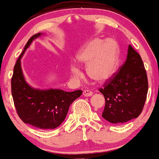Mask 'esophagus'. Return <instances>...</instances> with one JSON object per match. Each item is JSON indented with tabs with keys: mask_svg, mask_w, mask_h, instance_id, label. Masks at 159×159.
Segmentation results:
<instances>
[{
	"mask_svg": "<svg viewBox=\"0 0 159 159\" xmlns=\"http://www.w3.org/2000/svg\"><path fill=\"white\" fill-rule=\"evenodd\" d=\"M83 95L84 96H86V97H88V96H91L92 95H93V93H92L91 91L89 90H84L83 93Z\"/></svg>",
	"mask_w": 159,
	"mask_h": 159,
	"instance_id": "34e87169",
	"label": "esophagus"
}]
</instances>
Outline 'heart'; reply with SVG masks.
I'll use <instances>...</instances> for the list:
<instances>
[{"label": "heart", "instance_id": "heart-1", "mask_svg": "<svg viewBox=\"0 0 159 159\" xmlns=\"http://www.w3.org/2000/svg\"><path fill=\"white\" fill-rule=\"evenodd\" d=\"M80 64L87 66L88 76L96 83H104L114 76L119 63V51L113 40L95 38L83 47L76 56ZM72 73L81 75L80 69L75 65L70 66Z\"/></svg>", "mask_w": 159, "mask_h": 159}]
</instances>
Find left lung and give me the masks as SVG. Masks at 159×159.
Returning a JSON list of instances; mask_svg holds the SVG:
<instances>
[{
    "label": "left lung",
    "mask_w": 159,
    "mask_h": 159,
    "mask_svg": "<svg viewBox=\"0 0 159 159\" xmlns=\"http://www.w3.org/2000/svg\"><path fill=\"white\" fill-rule=\"evenodd\" d=\"M99 90L106 99L102 116L111 123L122 124L140 115L148 93V83L140 55L129 46L127 59Z\"/></svg>",
    "instance_id": "left-lung-1"
}]
</instances>
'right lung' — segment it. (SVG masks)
Masks as SVG:
<instances>
[{
  "label": "right lung",
  "instance_id": "add662e5",
  "mask_svg": "<svg viewBox=\"0 0 159 159\" xmlns=\"http://www.w3.org/2000/svg\"><path fill=\"white\" fill-rule=\"evenodd\" d=\"M41 34L38 33L29 39L17 59L11 78V93L17 115L24 123L40 129H53L64 121L70 104L81 96L82 90H41L31 87L26 82L20 59L33 40Z\"/></svg>",
  "mask_w": 159,
  "mask_h": 159
}]
</instances>
